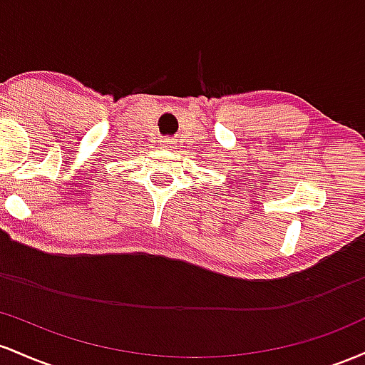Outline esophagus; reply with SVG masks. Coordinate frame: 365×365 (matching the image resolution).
Returning a JSON list of instances; mask_svg holds the SVG:
<instances>
[{"instance_id":"esophagus-1","label":"esophagus","mask_w":365,"mask_h":365,"mask_svg":"<svg viewBox=\"0 0 365 365\" xmlns=\"http://www.w3.org/2000/svg\"><path fill=\"white\" fill-rule=\"evenodd\" d=\"M163 145H165L167 146V148H172V146H174V141H172V139L170 138H167V139H163Z\"/></svg>"}]
</instances>
